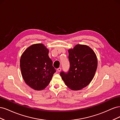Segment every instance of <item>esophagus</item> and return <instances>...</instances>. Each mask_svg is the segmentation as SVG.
Instances as JSON below:
<instances>
[{
  "mask_svg": "<svg viewBox=\"0 0 120 120\" xmlns=\"http://www.w3.org/2000/svg\"><path fill=\"white\" fill-rule=\"evenodd\" d=\"M57 71H58V72H60V71H61V68H58L57 69Z\"/></svg>",
  "mask_w": 120,
  "mask_h": 120,
  "instance_id": "34e87169",
  "label": "esophagus"
}]
</instances>
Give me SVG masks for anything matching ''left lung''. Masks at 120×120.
I'll list each match as a JSON object with an SVG mask.
<instances>
[{
  "label": "left lung",
  "mask_w": 120,
  "mask_h": 120,
  "mask_svg": "<svg viewBox=\"0 0 120 120\" xmlns=\"http://www.w3.org/2000/svg\"><path fill=\"white\" fill-rule=\"evenodd\" d=\"M70 68L60 75L65 84L72 90L86 86L95 75L98 66L97 56L93 50L86 45H77L68 50Z\"/></svg>",
  "instance_id": "8db88e82"
}]
</instances>
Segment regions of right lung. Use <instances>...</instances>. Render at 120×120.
Segmentation results:
<instances>
[{
	"label": "right lung",
	"instance_id": "right-lung-1",
	"mask_svg": "<svg viewBox=\"0 0 120 120\" xmlns=\"http://www.w3.org/2000/svg\"><path fill=\"white\" fill-rule=\"evenodd\" d=\"M49 52L44 45L37 43L28 47L21 56L22 78L25 83L35 90L45 89L56 72Z\"/></svg>",
	"mask_w": 120,
	"mask_h": 120
}]
</instances>
